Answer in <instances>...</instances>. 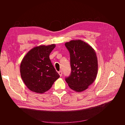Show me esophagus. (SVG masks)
<instances>
[{"label": "esophagus", "mask_w": 125, "mask_h": 125, "mask_svg": "<svg viewBox=\"0 0 125 125\" xmlns=\"http://www.w3.org/2000/svg\"><path fill=\"white\" fill-rule=\"evenodd\" d=\"M58 74H59L60 75V76L61 77L62 76V71H61V70H60V71H59L58 72Z\"/></svg>", "instance_id": "esophagus-1"}]
</instances>
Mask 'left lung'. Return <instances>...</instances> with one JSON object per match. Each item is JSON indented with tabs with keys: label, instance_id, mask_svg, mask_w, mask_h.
Wrapping results in <instances>:
<instances>
[{
	"label": "left lung",
	"instance_id": "left-lung-1",
	"mask_svg": "<svg viewBox=\"0 0 125 125\" xmlns=\"http://www.w3.org/2000/svg\"><path fill=\"white\" fill-rule=\"evenodd\" d=\"M70 53L71 73L65 78L69 86L76 92L88 88L95 80L98 72V61L94 49L85 42L73 40L65 43Z\"/></svg>",
	"mask_w": 125,
	"mask_h": 125
}]
</instances>
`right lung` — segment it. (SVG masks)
<instances>
[{"label": "right lung", "instance_id": "obj_1", "mask_svg": "<svg viewBox=\"0 0 125 125\" xmlns=\"http://www.w3.org/2000/svg\"><path fill=\"white\" fill-rule=\"evenodd\" d=\"M54 44L40 46L31 49L23 57L20 65L21 77L31 91L43 94L51 88L60 77L49 58Z\"/></svg>", "mask_w": 125, "mask_h": 125}]
</instances>
